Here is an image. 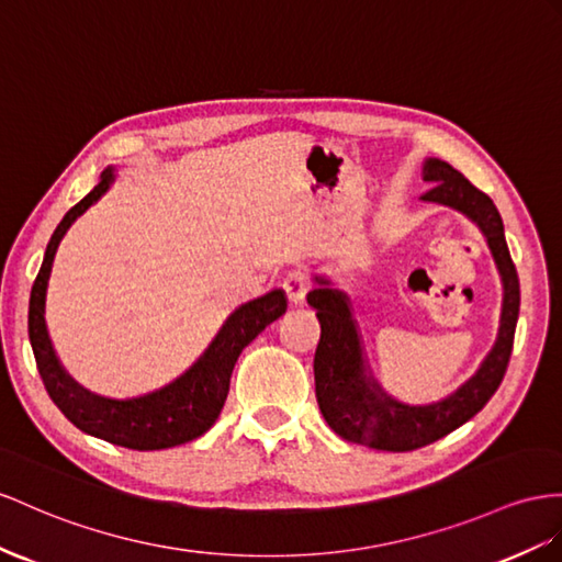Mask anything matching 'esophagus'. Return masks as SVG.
<instances>
[{
  "label": "esophagus",
  "mask_w": 562,
  "mask_h": 562,
  "mask_svg": "<svg viewBox=\"0 0 562 562\" xmlns=\"http://www.w3.org/2000/svg\"><path fill=\"white\" fill-rule=\"evenodd\" d=\"M282 290H284L286 299H290V304H292V306L304 304L306 294L311 292V278L306 276L304 270H292L290 276L284 278V282H282Z\"/></svg>",
  "instance_id": "obj_1"
}]
</instances>
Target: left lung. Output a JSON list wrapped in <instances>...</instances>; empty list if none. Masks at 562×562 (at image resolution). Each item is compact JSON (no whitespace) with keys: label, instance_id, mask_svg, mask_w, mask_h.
<instances>
[{"label":"left lung","instance_id":"1","mask_svg":"<svg viewBox=\"0 0 562 562\" xmlns=\"http://www.w3.org/2000/svg\"><path fill=\"white\" fill-rule=\"evenodd\" d=\"M423 176L427 182H435L423 199L458 209L477 223L501 272V329L482 368L456 394L439 401V404H396L380 390L375 380L366 375L363 349L351 321L347 296L327 286V280L323 278H315L321 286L308 292V306L315 308L321 321V341L315 349L313 372L315 398H318L325 423L341 439L392 453L423 449V446L451 435L453 429L468 423L472 415H477L486 406V401L494 396L508 370L517 313H520V280H517L506 235H503V221L494 201L477 190L463 172L439 161V158H427Z\"/></svg>","mask_w":562,"mask_h":562}]
</instances>
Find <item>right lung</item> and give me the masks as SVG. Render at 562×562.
I'll list each match as a JSON object with an SVG mask.
<instances>
[{
    "instance_id": "right-lung-1",
    "label": "right lung",
    "mask_w": 562,
    "mask_h": 562,
    "mask_svg": "<svg viewBox=\"0 0 562 562\" xmlns=\"http://www.w3.org/2000/svg\"><path fill=\"white\" fill-rule=\"evenodd\" d=\"M113 182V170L106 168L102 180L94 190L80 199L70 209L59 227L47 244L45 261L35 278L31 292V308H27V335H31L35 363L40 378L45 382L49 398L66 418L74 423L85 435L99 437L116 446H125L133 451H161L170 446H180L204 435V431L218 420L221 408L229 392V375L241 349L263 333L266 325L278 321L286 311V299L282 290H272L261 299L239 306L221 333L215 335L204 356L178 378L172 384L164 386L154 394L113 401L104 396H94L82 390L66 375L59 358H56L45 325V296L47 280L54 263L56 247L78 215L88 211L94 201L102 196Z\"/></svg>"
}]
</instances>
